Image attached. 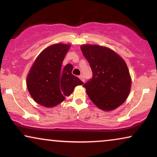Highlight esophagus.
I'll use <instances>...</instances> for the list:
<instances>
[{
    "label": "esophagus",
    "mask_w": 157,
    "mask_h": 157,
    "mask_svg": "<svg viewBox=\"0 0 157 157\" xmlns=\"http://www.w3.org/2000/svg\"><path fill=\"white\" fill-rule=\"evenodd\" d=\"M79 78H80V80H82L83 82H85V79H84V77H83V76H82V75H80V76H79Z\"/></svg>",
    "instance_id": "34e87169"
}]
</instances>
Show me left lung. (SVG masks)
<instances>
[{"label": "left lung", "instance_id": "obj_1", "mask_svg": "<svg viewBox=\"0 0 157 157\" xmlns=\"http://www.w3.org/2000/svg\"><path fill=\"white\" fill-rule=\"evenodd\" d=\"M80 49L93 72L92 79L83 85L87 94L100 109H115L130 91L131 77L125 61L107 47L85 44Z\"/></svg>", "mask_w": 157, "mask_h": 157}]
</instances>
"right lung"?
<instances>
[{"instance_id": "right-lung-1", "label": "right lung", "mask_w": 157, "mask_h": 157, "mask_svg": "<svg viewBox=\"0 0 157 157\" xmlns=\"http://www.w3.org/2000/svg\"><path fill=\"white\" fill-rule=\"evenodd\" d=\"M70 45L57 43L45 48L35 59L27 77V87L35 102L45 107L56 106L83 82L72 74L73 66L62 62Z\"/></svg>"}]
</instances>
